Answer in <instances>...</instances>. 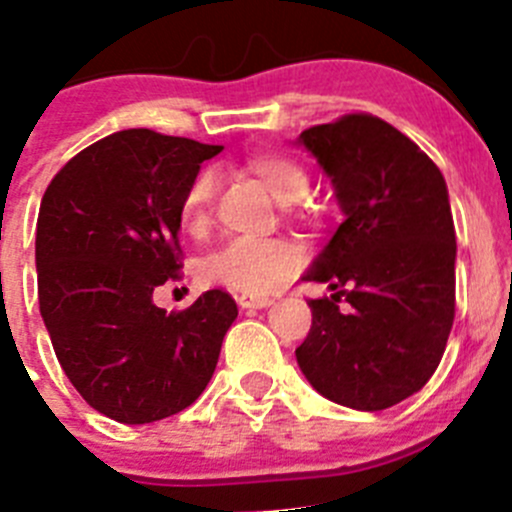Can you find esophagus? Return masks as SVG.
<instances>
[{
	"mask_svg": "<svg viewBox=\"0 0 512 512\" xmlns=\"http://www.w3.org/2000/svg\"><path fill=\"white\" fill-rule=\"evenodd\" d=\"M237 305L242 310H262V307H270L272 300L270 297H260V295H240L237 297Z\"/></svg>",
	"mask_w": 512,
	"mask_h": 512,
	"instance_id": "34e87169",
	"label": "esophagus"
}]
</instances>
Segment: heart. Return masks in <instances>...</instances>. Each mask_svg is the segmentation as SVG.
Listing matches in <instances>:
<instances>
[{
	"mask_svg": "<svg viewBox=\"0 0 512 512\" xmlns=\"http://www.w3.org/2000/svg\"><path fill=\"white\" fill-rule=\"evenodd\" d=\"M250 170L282 205H295L310 192V175L297 160L277 152H265L250 160ZM217 192V177L212 170H200L185 187L180 200V222L187 232H200L212 212ZM302 257L295 245L285 240H255L237 237L207 255L200 262V280L212 287L242 292V295H267L290 280Z\"/></svg>",
	"mask_w": 512,
	"mask_h": 512,
	"instance_id": "obj_1",
	"label": "heart"
}]
</instances>
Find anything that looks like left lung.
Masks as SVG:
<instances>
[{
	"instance_id": "1",
	"label": "left lung",
	"mask_w": 512,
	"mask_h": 512,
	"mask_svg": "<svg viewBox=\"0 0 512 512\" xmlns=\"http://www.w3.org/2000/svg\"><path fill=\"white\" fill-rule=\"evenodd\" d=\"M297 145L330 177L345 217L302 277L332 295L307 302L297 365L332 403L393 408L433 377L453 327L458 245L443 172L372 114L317 124Z\"/></svg>"
}]
</instances>
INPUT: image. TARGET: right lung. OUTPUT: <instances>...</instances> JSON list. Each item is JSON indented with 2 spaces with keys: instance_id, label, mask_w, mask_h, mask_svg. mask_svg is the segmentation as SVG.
Segmentation results:
<instances>
[{
  "instance_id": "1",
  "label": "right lung",
  "mask_w": 512,
  "mask_h": 512,
  "mask_svg": "<svg viewBox=\"0 0 512 512\" xmlns=\"http://www.w3.org/2000/svg\"><path fill=\"white\" fill-rule=\"evenodd\" d=\"M220 150L152 130L114 132L72 157L42 197L39 312L64 375L117 423H155L195 403L237 317L222 290L170 315L152 302L182 267V192Z\"/></svg>"
}]
</instances>
